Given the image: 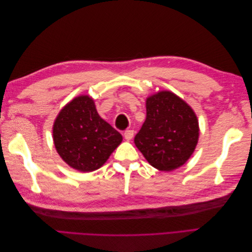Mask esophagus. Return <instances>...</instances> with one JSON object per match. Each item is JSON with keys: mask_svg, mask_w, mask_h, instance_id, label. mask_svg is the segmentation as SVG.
Masks as SVG:
<instances>
[{"mask_svg": "<svg viewBox=\"0 0 252 252\" xmlns=\"http://www.w3.org/2000/svg\"><path fill=\"white\" fill-rule=\"evenodd\" d=\"M124 138L127 141H130L133 138V130H130V129H128L124 132Z\"/></svg>", "mask_w": 252, "mask_h": 252, "instance_id": "34e87169", "label": "esophagus"}]
</instances>
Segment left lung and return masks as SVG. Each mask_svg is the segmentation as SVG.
<instances>
[{
  "label": "left lung",
  "instance_id": "1",
  "mask_svg": "<svg viewBox=\"0 0 252 252\" xmlns=\"http://www.w3.org/2000/svg\"><path fill=\"white\" fill-rule=\"evenodd\" d=\"M146 111V120L134 136L135 146L155 168H179L192 155L199 140L193 110L174 94L161 91L147 98Z\"/></svg>",
  "mask_w": 252,
  "mask_h": 252
}]
</instances>
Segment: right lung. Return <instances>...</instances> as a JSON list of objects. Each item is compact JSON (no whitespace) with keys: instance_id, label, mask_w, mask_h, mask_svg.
<instances>
[{"instance_id":"1","label":"right lung","mask_w":252,"mask_h":252,"mask_svg":"<svg viewBox=\"0 0 252 252\" xmlns=\"http://www.w3.org/2000/svg\"><path fill=\"white\" fill-rule=\"evenodd\" d=\"M58 154L72 168H100L122 142V135L98 116L88 95L75 97L61 110L53 125Z\"/></svg>"}]
</instances>
